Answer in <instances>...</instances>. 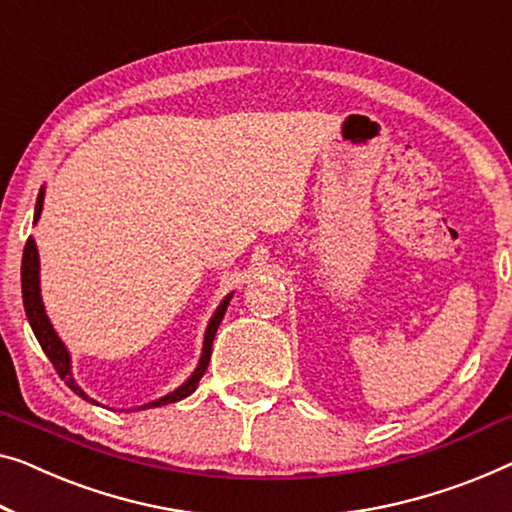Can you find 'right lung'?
<instances>
[{
  "instance_id": "right-lung-1",
  "label": "right lung",
  "mask_w": 512,
  "mask_h": 512,
  "mask_svg": "<svg viewBox=\"0 0 512 512\" xmlns=\"http://www.w3.org/2000/svg\"><path fill=\"white\" fill-rule=\"evenodd\" d=\"M43 195H45V188H41V193H38V200H36V211H34V225L38 223V216H41V209H43ZM38 250H36V241L29 236L27 243H25V253H22V301H25V312H27V319L29 324H32V331L36 335L38 345L45 352V356L50 358V363L55 365L57 375L66 381V386L71 388L73 393H78L82 400H91L89 395L82 391V388L75 384L73 379V372H71V356H68V349L64 347V342L59 340V335L52 329L48 315H45V308H43V299H41V285H38ZM232 294H227L220 305L213 312V317L209 319V326H207V333H204V347H202V356H200V363H197V368L193 375H190L183 384L177 388V391L167 393L165 398L154 400L149 404H144V407H137V409H151V407H160V404H170V402H179L183 398H188L190 393L195 391L197 384H200V379L204 372H207V365H209V358H211V345H213V335H216L220 322H223L225 317V310L227 305H230Z\"/></svg>"
}]
</instances>
